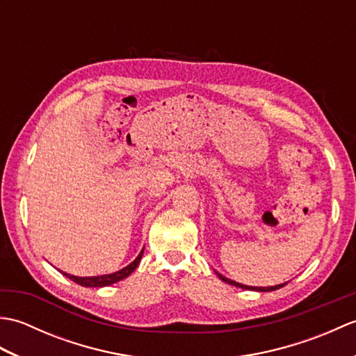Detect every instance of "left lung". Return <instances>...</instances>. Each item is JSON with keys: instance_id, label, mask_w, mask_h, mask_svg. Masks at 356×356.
<instances>
[{"instance_id": "obj_1", "label": "left lung", "mask_w": 356, "mask_h": 356, "mask_svg": "<svg viewBox=\"0 0 356 356\" xmlns=\"http://www.w3.org/2000/svg\"><path fill=\"white\" fill-rule=\"evenodd\" d=\"M217 275H218V278H220L222 282H225V283L232 284V286H236V287H241V289H248V291H257V292H272V291H277V289H280V287H283L284 284H287V283H282V284H277V286H269V287H257V286H246V284L237 283V282H234V280H229V278L223 277L222 274H218V272H217Z\"/></svg>"}]
</instances>
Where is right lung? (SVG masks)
<instances>
[{
    "instance_id": "obj_1",
    "label": "right lung",
    "mask_w": 356,
    "mask_h": 356,
    "mask_svg": "<svg viewBox=\"0 0 356 356\" xmlns=\"http://www.w3.org/2000/svg\"><path fill=\"white\" fill-rule=\"evenodd\" d=\"M142 254H143V249L140 251V254L136 257L134 261H131L128 266H125L124 269H120L118 272H113V274H105V275H97V277H74V275H70L67 274V272H63V274L70 278L72 282L78 283L81 286L84 287H102V286H110L113 283H118L120 282V280L127 278L128 275L131 274V272L138 268V264L140 263V259H142Z\"/></svg>"
}]
</instances>
